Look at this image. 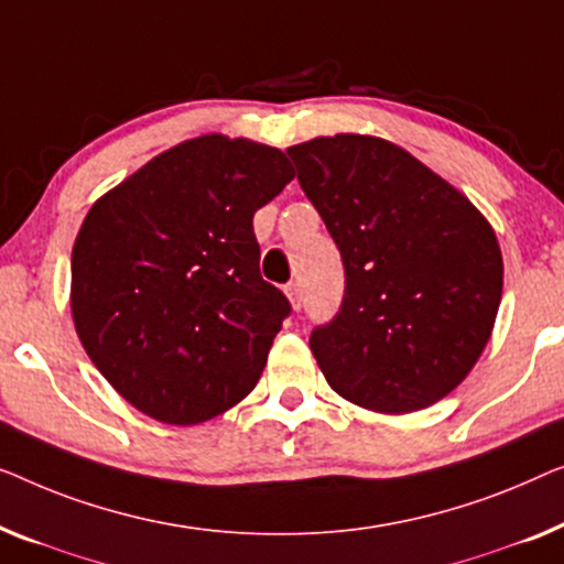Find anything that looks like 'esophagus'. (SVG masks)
Returning <instances> with one entry per match:
<instances>
[{
  "label": "esophagus",
  "mask_w": 564,
  "mask_h": 564,
  "mask_svg": "<svg viewBox=\"0 0 564 564\" xmlns=\"http://www.w3.org/2000/svg\"><path fill=\"white\" fill-rule=\"evenodd\" d=\"M285 296H289L291 306L299 312L301 304H304V296H301V285H299V283H289V285H285Z\"/></svg>",
  "instance_id": "34e87169"
}]
</instances>
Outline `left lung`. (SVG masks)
<instances>
[{
	"label": "left lung",
	"instance_id": "8db88e82",
	"mask_svg": "<svg viewBox=\"0 0 564 564\" xmlns=\"http://www.w3.org/2000/svg\"><path fill=\"white\" fill-rule=\"evenodd\" d=\"M285 153L345 265L343 306L308 337L324 378L380 414L432 406L494 332L503 291L494 227L388 140L335 134Z\"/></svg>",
	"mask_w": 564,
	"mask_h": 564
}]
</instances>
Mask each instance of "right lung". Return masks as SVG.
I'll use <instances>...</instances> for the list:
<instances>
[{
	"label": "right lung",
	"instance_id": "add662e5",
	"mask_svg": "<svg viewBox=\"0 0 564 564\" xmlns=\"http://www.w3.org/2000/svg\"><path fill=\"white\" fill-rule=\"evenodd\" d=\"M291 178L279 148L202 134L86 214L70 256L76 335L142 414L202 424L256 388L291 304L260 275L252 217Z\"/></svg>",
	"mask_w": 564,
	"mask_h": 564
}]
</instances>
